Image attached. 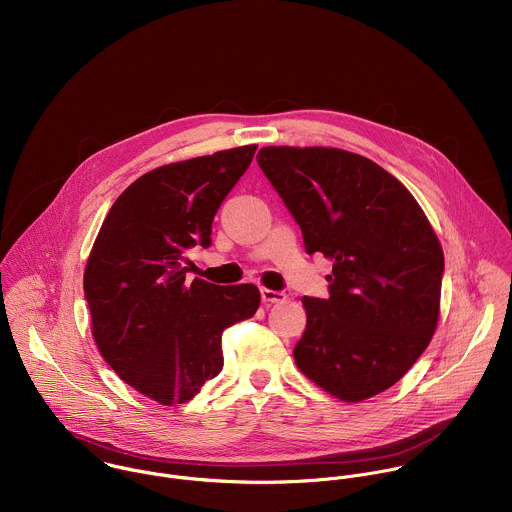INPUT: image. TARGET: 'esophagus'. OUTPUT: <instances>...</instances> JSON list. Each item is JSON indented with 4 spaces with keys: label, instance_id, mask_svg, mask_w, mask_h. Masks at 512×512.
Here are the masks:
<instances>
[{
    "label": "esophagus",
    "instance_id": "1",
    "mask_svg": "<svg viewBox=\"0 0 512 512\" xmlns=\"http://www.w3.org/2000/svg\"><path fill=\"white\" fill-rule=\"evenodd\" d=\"M260 295H262L264 303H280L286 299V293L274 292V290H266V288L260 290Z\"/></svg>",
    "mask_w": 512,
    "mask_h": 512
}]
</instances>
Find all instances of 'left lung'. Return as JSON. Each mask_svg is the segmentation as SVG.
<instances>
[{
    "instance_id": "1",
    "label": "left lung",
    "mask_w": 512,
    "mask_h": 512,
    "mask_svg": "<svg viewBox=\"0 0 512 512\" xmlns=\"http://www.w3.org/2000/svg\"><path fill=\"white\" fill-rule=\"evenodd\" d=\"M256 161L303 234L333 260L329 297H303L295 365L329 394L361 402L398 382L430 345L443 250L410 191L363 155L262 147Z\"/></svg>"
}]
</instances>
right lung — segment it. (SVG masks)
Listing matches in <instances>:
<instances>
[{"mask_svg":"<svg viewBox=\"0 0 512 512\" xmlns=\"http://www.w3.org/2000/svg\"><path fill=\"white\" fill-rule=\"evenodd\" d=\"M256 146L157 167L112 205L84 270L92 335L104 361L147 398L191 400L222 368V331L250 319L252 284L217 286L189 272L187 252L209 248L220 203Z\"/></svg>","mask_w":512,"mask_h":512,"instance_id":"right-lung-1","label":"right lung"}]
</instances>
